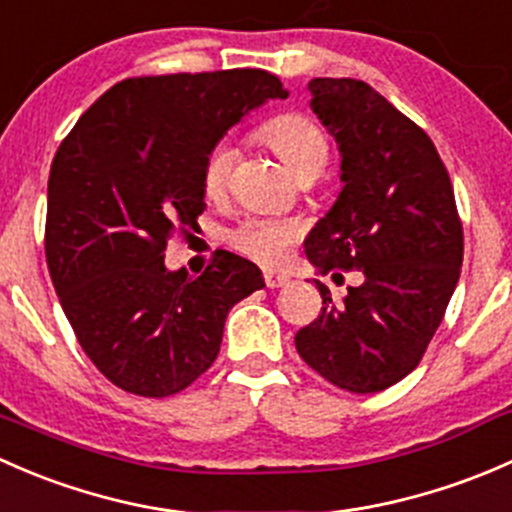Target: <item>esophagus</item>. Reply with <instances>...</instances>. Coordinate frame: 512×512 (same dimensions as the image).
Listing matches in <instances>:
<instances>
[{"mask_svg":"<svg viewBox=\"0 0 512 512\" xmlns=\"http://www.w3.org/2000/svg\"><path fill=\"white\" fill-rule=\"evenodd\" d=\"M263 283H266V288H283L291 283V278L286 276V273H276V271H263Z\"/></svg>","mask_w":512,"mask_h":512,"instance_id":"34e87169","label":"esophagus"}]
</instances>
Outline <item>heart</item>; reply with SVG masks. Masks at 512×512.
<instances>
[{
	"mask_svg": "<svg viewBox=\"0 0 512 512\" xmlns=\"http://www.w3.org/2000/svg\"><path fill=\"white\" fill-rule=\"evenodd\" d=\"M256 135L291 167L295 177L320 175L330 160V140L323 125L305 113L273 115L258 125ZM234 160V147L226 140H219L207 152L202 162V192L209 199L226 192ZM300 231L303 226L295 219L246 217L226 231V244L263 266H276L300 239Z\"/></svg>",
	"mask_w": 512,
	"mask_h": 512,
	"instance_id": "b5f03b06",
	"label": "heart"
}]
</instances>
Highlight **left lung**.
Returning <instances> with one entry per match:
<instances>
[{"label": "left lung", "instance_id": "obj_1", "mask_svg": "<svg viewBox=\"0 0 512 512\" xmlns=\"http://www.w3.org/2000/svg\"><path fill=\"white\" fill-rule=\"evenodd\" d=\"M313 110L340 142L342 187L305 239L323 273L360 271L342 303L320 281L323 310L295 335L320 377L382 392L424 357L461 276L463 226L451 177L429 135L355 78H313Z\"/></svg>", "mask_w": 512, "mask_h": 512}]
</instances>
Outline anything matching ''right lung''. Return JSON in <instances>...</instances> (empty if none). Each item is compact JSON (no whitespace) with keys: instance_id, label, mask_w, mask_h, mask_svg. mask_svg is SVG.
I'll return each mask as SVG.
<instances>
[{"instance_id":"obj_1","label":"right lung","mask_w":512,"mask_h":512,"mask_svg":"<svg viewBox=\"0 0 512 512\" xmlns=\"http://www.w3.org/2000/svg\"><path fill=\"white\" fill-rule=\"evenodd\" d=\"M283 83L261 68L125 78L51 162L44 249L61 308L115 387L182 392L217 360L224 320L263 288L246 258L217 251L199 276L167 271V241L204 212L202 162Z\"/></svg>"}]
</instances>
